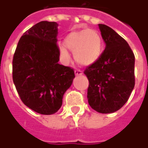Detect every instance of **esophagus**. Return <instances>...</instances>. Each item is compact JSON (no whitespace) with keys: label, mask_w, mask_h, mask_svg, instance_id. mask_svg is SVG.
I'll return each instance as SVG.
<instances>
[{"label":"esophagus","mask_w":148,"mask_h":148,"mask_svg":"<svg viewBox=\"0 0 148 148\" xmlns=\"http://www.w3.org/2000/svg\"><path fill=\"white\" fill-rule=\"evenodd\" d=\"M74 74H75V75H81V74H82V71L81 70H74Z\"/></svg>","instance_id":"obj_1"}]
</instances>
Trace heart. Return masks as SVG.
<instances>
[{"label": "heart", "mask_w": 148, "mask_h": 148, "mask_svg": "<svg viewBox=\"0 0 148 148\" xmlns=\"http://www.w3.org/2000/svg\"><path fill=\"white\" fill-rule=\"evenodd\" d=\"M66 44L74 53L75 60L82 66L95 63L103 51V42L99 34L91 29L71 32L66 38ZM60 52L66 61L70 59V54L65 46L61 45Z\"/></svg>", "instance_id": "obj_1"}]
</instances>
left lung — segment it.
Here are the masks:
<instances>
[{
  "label": "left lung",
  "mask_w": 148,
  "mask_h": 148,
  "mask_svg": "<svg viewBox=\"0 0 148 148\" xmlns=\"http://www.w3.org/2000/svg\"><path fill=\"white\" fill-rule=\"evenodd\" d=\"M106 47L95 63L84 70L89 81L88 103L100 113L119 110L129 99L135 83L134 55L115 31L99 24Z\"/></svg>",
  "instance_id": "8db88e82"
}]
</instances>
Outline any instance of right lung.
Listing matches in <instances>:
<instances>
[{
  "instance_id": "right-lung-1",
  "label": "right lung",
  "mask_w": 148,
  "mask_h": 148,
  "mask_svg": "<svg viewBox=\"0 0 148 148\" xmlns=\"http://www.w3.org/2000/svg\"><path fill=\"white\" fill-rule=\"evenodd\" d=\"M58 24L42 21L20 38L13 58V81L21 100L33 111L51 115L75 77L74 69L60 65Z\"/></svg>"
}]
</instances>
